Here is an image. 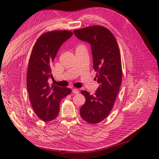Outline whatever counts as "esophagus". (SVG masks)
Here are the masks:
<instances>
[{"mask_svg":"<svg viewBox=\"0 0 159 159\" xmlns=\"http://www.w3.org/2000/svg\"><path fill=\"white\" fill-rule=\"evenodd\" d=\"M72 93H74V94H79V90L77 89H72Z\"/></svg>","mask_w":159,"mask_h":159,"instance_id":"1","label":"esophagus"}]
</instances>
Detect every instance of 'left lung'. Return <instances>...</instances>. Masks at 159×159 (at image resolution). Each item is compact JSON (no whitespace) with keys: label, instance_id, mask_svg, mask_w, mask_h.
<instances>
[{"label":"left lung","instance_id":"1","mask_svg":"<svg viewBox=\"0 0 159 159\" xmlns=\"http://www.w3.org/2000/svg\"><path fill=\"white\" fill-rule=\"evenodd\" d=\"M80 40L90 44L94 69L99 86L94 95L82 90L85 102L80 109L83 120L90 124L102 121L109 114L122 82L120 50L112 33L101 26H89L74 31Z\"/></svg>","mask_w":159,"mask_h":159}]
</instances>
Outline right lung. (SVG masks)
Segmentation results:
<instances>
[{
    "instance_id": "right-lung-1",
    "label": "right lung",
    "mask_w": 159,
    "mask_h": 159,
    "mask_svg": "<svg viewBox=\"0 0 159 159\" xmlns=\"http://www.w3.org/2000/svg\"><path fill=\"white\" fill-rule=\"evenodd\" d=\"M72 31H53L41 34L33 48L28 68L27 89L36 115L44 121L55 119L61 100L71 93L69 88L49 85L53 79L52 67L61 44L69 39Z\"/></svg>"
}]
</instances>
